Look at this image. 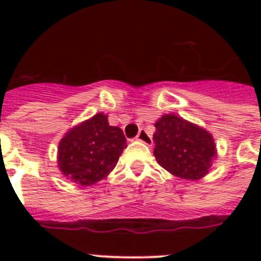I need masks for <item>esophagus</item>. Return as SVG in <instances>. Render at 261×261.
<instances>
[{"mask_svg": "<svg viewBox=\"0 0 261 261\" xmlns=\"http://www.w3.org/2000/svg\"><path fill=\"white\" fill-rule=\"evenodd\" d=\"M137 139L145 143V145H147V146H151V145H153V139H151L150 134H149L146 130H143V128L142 130H139L138 135H137Z\"/></svg>", "mask_w": 261, "mask_h": 261, "instance_id": "1", "label": "esophagus"}]
</instances>
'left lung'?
<instances>
[{"label": "left lung", "mask_w": 261, "mask_h": 261, "mask_svg": "<svg viewBox=\"0 0 261 261\" xmlns=\"http://www.w3.org/2000/svg\"><path fill=\"white\" fill-rule=\"evenodd\" d=\"M154 126V157L164 169L188 180L206 176L215 157L211 134L176 115H164Z\"/></svg>", "instance_id": "obj_1"}]
</instances>
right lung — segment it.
Returning <instances> with one entry per match:
<instances>
[{
    "label": "right lung",
    "mask_w": 261,
    "mask_h": 261,
    "mask_svg": "<svg viewBox=\"0 0 261 261\" xmlns=\"http://www.w3.org/2000/svg\"><path fill=\"white\" fill-rule=\"evenodd\" d=\"M126 146L123 131L110 126L106 115L97 114L63 137L58 149L59 168L70 181L90 186L114 169Z\"/></svg>",
    "instance_id": "add662e5"
}]
</instances>
